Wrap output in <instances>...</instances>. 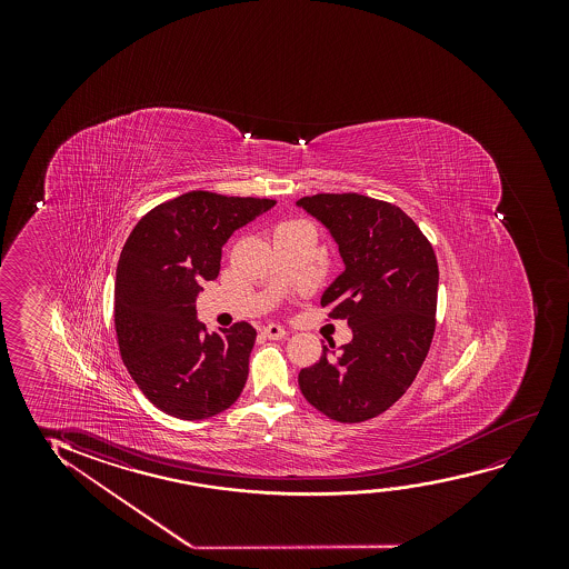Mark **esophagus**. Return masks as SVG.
<instances>
[{
    "label": "esophagus",
    "mask_w": 569,
    "mask_h": 569,
    "mask_svg": "<svg viewBox=\"0 0 569 569\" xmlns=\"http://www.w3.org/2000/svg\"><path fill=\"white\" fill-rule=\"evenodd\" d=\"M262 335L266 336V338H270V340H281L283 336H286V328L280 327V325H266L264 328H262Z\"/></svg>",
    "instance_id": "1"
}]
</instances>
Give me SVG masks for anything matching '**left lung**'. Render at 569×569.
Here are the masks:
<instances>
[{
  "instance_id": "obj_1",
  "label": "left lung",
  "mask_w": 569,
  "mask_h": 569,
  "mask_svg": "<svg viewBox=\"0 0 569 569\" xmlns=\"http://www.w3.org/2000/svg\"><path fill=\"white\" fill-rule=\"evenodd\" d=\"M297 206L335 237L346 270L322 293L328 319L348 320L350 343L299 373L309 405L358 423L389 410L420 371L436 332L439 268L420 227L395 203L369 196L315 194ZM335 350V343H330Z\"/></svg>"
}]
</instances>
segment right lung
I'll use <instances>...</instances> for the list:
<instances>
[{
    "label": "right lung",
    "mask_w": 569,
    "mask_h": 569,
    "mask_svg": "<svg viewBox=\"0 0 569 569\" xmlns=\"http://www.w3.org/2000/svg\"><path fill=\"white\" fill-rule=\"evenodd\" d=\"M273 203L192 190L148 211L128 237L114 283L118 346L136 385L164 413L206 420L241 397L257 330L237 322L210 335L196 297L218 278L227 239Z\"/></svg>",
    "instance_id": "add662e5"
}]
</instances>
